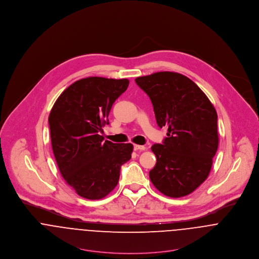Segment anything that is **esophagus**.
Here are the masks:
<instances>
[{"label":"esophagus","mask_w":259,"mask_h":259,"mask_svg":"<svg viewBox=\"0 0 259 259\" xmlns=\"http://www.w3.org/2000/svg\"><path fill=\"white\" fill-rule=\"evenodd\" d=\"M134 148H135V150H146L147 149L145 146H140V145H135Z\"/></svg>","instance_id":"obj_1"}]
</instances>
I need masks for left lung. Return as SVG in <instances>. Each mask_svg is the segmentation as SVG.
Returning <instances> with one entry per match:
<instances>
[{"label":"left lung","mask_w":259,"mask_h":259,"mask_svg":"<svg viewBox=\"0 0 259 259\" xmlns=\"http://www.w3.org/2000/svg\"><path fill=\"white\" fill-rule=\"evenodd\" d=\"M136 82L149 97L157 125L167 126V138L151 147L156 163L149 179L166 196H185L210 172L219 148L217 111L184 74L158 72L139 76Z\"/></svg>","instance_id":"left-lung-1"}]
</instances>
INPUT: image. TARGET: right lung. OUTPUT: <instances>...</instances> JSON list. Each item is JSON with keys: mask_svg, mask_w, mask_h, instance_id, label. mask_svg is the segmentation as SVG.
<instances>
[{"mask_svg": "<svg viewBox=\"0 0 259 259\" xmlns=\"http://www.w3.org/2000/svg\"><path fill=\"white\" fill-rule=\"evenodd\" d=\"M128 83L127 78H81L61 94L50 112L52 148L60 172L83 198L107 196L118 183L120 166L132 157V144L104 142L100 135Z\"/></svg>", "mask_w": 259, "mask_h": 259, "instance_id": "right-lung-1", "label": "right lung"}]
</instances>
